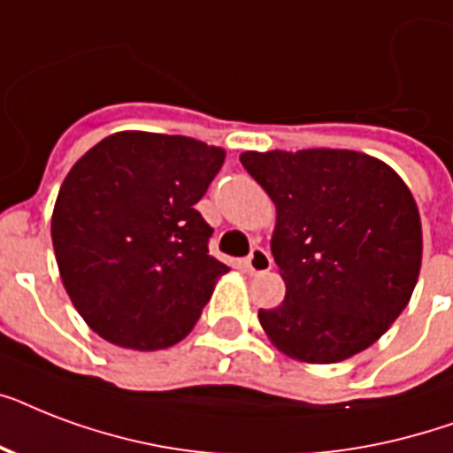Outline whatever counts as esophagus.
I'll use <instances>...</instances> for the list:
<instances>
[{
	"instance_id": "1",
	"label": "esophagus",
	"mask_w": 453,
	"mask_h": 453,
	"mask_svg": "<svg viewBox=\"0 0 453 453\" xmlns=\"http://www.w3.org/2000/svg\"><path fill=\"white\" fill-rule=\"evenodd\" d=\"M244 265L251 275H261V273H268L273 268V256L265 251L263 247H254L251 249V254L244 258Z\"/></svg>"
}]
</instances>
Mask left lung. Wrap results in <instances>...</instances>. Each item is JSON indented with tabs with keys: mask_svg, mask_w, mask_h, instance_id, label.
Listing matches in <instances>:
<instances>
[{
	"mask_svg": "<svg viewBox=\"0 0 453 453\" xmlns=\"http://www.w3.org/2000/svg\"><path fill=\"white\" fill-rule=\"evenodd\" d=\"M277 206L273 256L287 282L258 310L294 359L334 365L366 350L407 308L421 270V219L388 164L352 150L244 152Z\"/></svg>",
	"mask_w": 453,
	"mask_h": 453,
	"instance_id": "1",
	"label": "left lung"
}]
</instances>
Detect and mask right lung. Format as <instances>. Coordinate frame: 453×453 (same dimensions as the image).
Wrapping results in <instances>:
<instances>
[{
    "label": "right lung",
    "instance_id": "right-lung-1",
    "mask_svg": "<svg viewBox=\"0 0 453 453\" xmlns=\"http://www.w3.org/2000/svg\"><path fill=\"white\" fill-rule=\"evenodd\" d=\"M226 152L188 136L122 131L60 185L51 240L60 280L105 341L162 350L190 334L227 265L195 209Z\"/></svg>",
    "mask_w": 453,
    "mask_h": 453
}]
</instances>
